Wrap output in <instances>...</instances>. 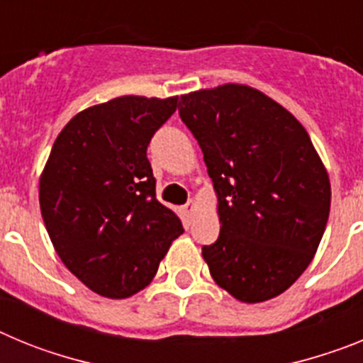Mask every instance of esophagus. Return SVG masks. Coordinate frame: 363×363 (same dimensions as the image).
I'll list each match as a JSON object with an SVG mask.
<instances>
[{
    "instance_id": "esophagus-1",
    "label": "esophagus",
    "mask_w": 363,
    "mask_h": 363,
    "mask_svg": "<svg viewBox=\"0 0 363 363\" xmlns=\"http://www.w3.org/2000/svg\"><path fill=\"white\" fill-rule=\"evenodd\" d=\"M194 200H189L187 203L184 205V216H185V221H187V223H191V218H192V213H194Z\"/></svg>"
}]
</instances>
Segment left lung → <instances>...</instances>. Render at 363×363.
<instances>
[{
    "label": "left lung",
    "mask_w": 363,
    "mask_h": 363,
    "mask_svg": "<svg viewBox=\"0 0 363 363\" xmlns=\"http://www.w3.org/2000/svg\"><path fill=\"white\" fill-rule=\"evenodd\" d=\"M179 118L203 152L220 236L201 247L211 277L236 300H271L311 264L331 209V184L300 121L247 85L182 96Z\"/></svg>",
    "instance_id": "8db88e82"
}]
</instances>
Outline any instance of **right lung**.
Here are the masks:
<instances>
[{
    "label": "right lung",
    "mask_w": 363,
    "mask_h": 363,
    "mask_svg": "<svg viewBox=\"0 0 363 363\" xmlns=\"http://www.w3.org/2000/svg\"><path fill=\"white\" fill-rule=\"evenodd\" d=\"M178 98L121 96L63 127L40 179V207L57 256L94 293L127 298L150 284L179 218L156 198L147 160Z\"/></svg>",
    "instance_id": "obj_1"
}]
</instances>
